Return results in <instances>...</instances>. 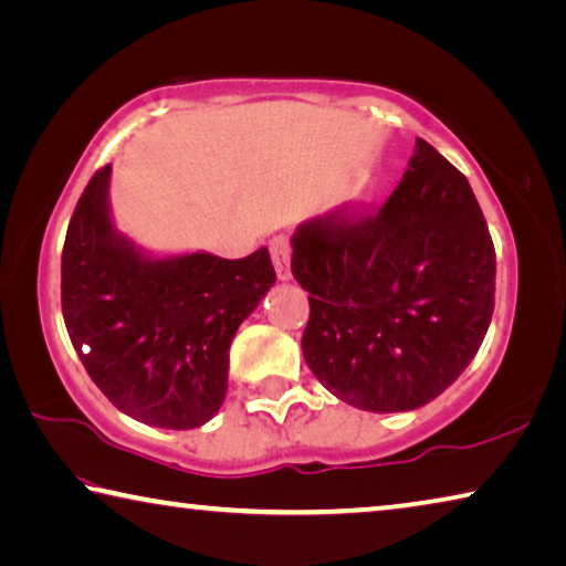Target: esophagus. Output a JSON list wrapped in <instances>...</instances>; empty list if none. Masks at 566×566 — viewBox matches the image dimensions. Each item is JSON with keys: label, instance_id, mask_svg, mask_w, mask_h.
Segmentation results:
<instances>
[{"label": "esophagus", "instance_id": "1", "mask_svg": "<svg viewBox=\"0 0 566 566\" xmlns=\"http://www.w3.org/2000/svg\"><path fill=\"white\" fill-rule=\"evenodd\" d=\"M270 252H272L276 276H280L282 282H290L292 280V249H290V242H286V237H274L270 242Z\"/></svg>", "mask_w": 566, "mask_h": 566}]
</instances>
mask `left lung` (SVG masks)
Returning <instances> with one entry per match:
<instances>
[{"mask_svg": "<svg viewBox=\"0 0 566 566\" xmlns=\"http://www.w3.org/2000/svg\"><path fill=\"white\" fill-rule=\"evenodd\" d=\"M292 274L310 292L302 352L314 377L377 415L442 395L494 312L496 256L482 209L462 171L424 139L377 217L296 227Z\"/></svg>", "mask_w": 566, "mask_h": 566, "instance_id": "8db88e82", "label": "left lung"}]
</instances>
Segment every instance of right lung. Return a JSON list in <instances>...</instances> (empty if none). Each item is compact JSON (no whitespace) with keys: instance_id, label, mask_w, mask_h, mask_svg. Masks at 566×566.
I'll list each match as a JSON object with an SVG mask.
<instances>
[{"instance_id":"1","label":"right lung","mask_w":566,"mask_h":566,"mask_svg":"<svg viewBox=\"0 0 566 566\" xmlns=\"http://www.w3.org/2000/svg\"><path fill=\"white\" fill-rule=\"evenodd\" d=\"M109 181L112 165L90 179L66 229V332L124 415L161 429L202 427L224 401L239 324L276 282L270 252H149L114 224Z\"/></svg>"}]
</instances>
